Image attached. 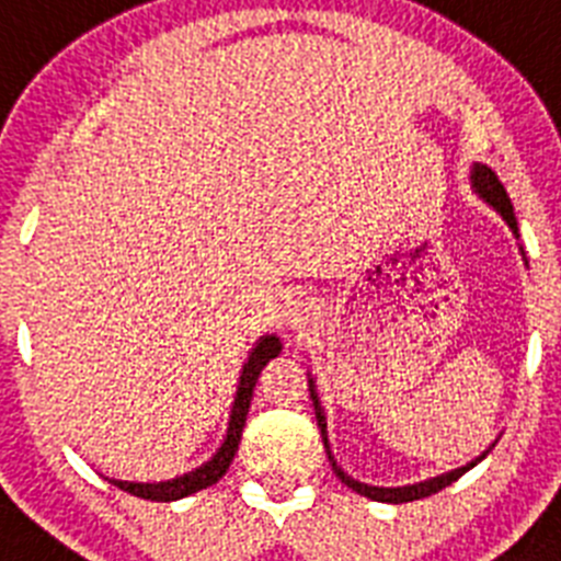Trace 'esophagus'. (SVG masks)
I'll use <instances>...</instances> for the list:
<instances>
[{
    "label": "esophagus",
    "instance_id": "34e87169",
    "mask_svg": "<svg viewBox=\"0 0 561 561\" xmlns=\"http://www.w3.org/2000/svg\"><path fill=\"white\" fill-rule=\"evenodd\" d=\"M308 317H310L308 302H294V308H290V313H288L290 328H302V324L308 322Z\"/></svg>",
    "mask_w": 561,
    "mask_h": 561
}]
</instances>
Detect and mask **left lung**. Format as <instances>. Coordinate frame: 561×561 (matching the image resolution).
Instances as JSON below:
<instances>
[{
    "mask_svg": "<svg viewBox=\"0 0 561 561\" xmlns=\"http://www.w3.org/2000/svg\"><path fill=\"white\" fill-rule=\"evenodd\" d=\"M470 187L482 196L488 205H491L493 210H496L502 219L507 222V228L513 230V237L519 239V225H516V214H513V205H511V196H507L505 185L499 182L496 173L488 168V164H473L470 168ZM308 388H310V399H313V411H317V422H319V431H322V442H324V448H328V422H324V411H322V404H319V397H317V385H313V379H308ZM491 450V448H488ZM488 450H484L482 456H477L473 462H468L465 468H456L450 470V473H442V477H433V479H425V482H416V484H404V488H376V484H365L359 482V479H353L347 477L345 470L339 468L336 462H333V456H331V448H328V459H331L333 465V473H336L342 482L351 488V491H356L359 496H368L374 499V502H390V505H402V502H416V499H425L431 496V493H439L442 488H448V484H454L456 479L465 477L470 468L477 462H482L484 456H488Z\"/></svg>",
    "mask_w": 561,
    "mask_h": 561,
    "instance_id": "8db88e82",
    "label": "left lung"
}]
</instances>
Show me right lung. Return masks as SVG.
Wrapping results in <instances>:
<instances>
[{
    "label": "right lung",
    "instance_id": "obj_1",
    "mask_svg": "<svg viewBox=\"0 0 561 561\" xmlns=\"http://www.w3.org/2000/svg\"><path fill=\"white\" fill-rule=\"evenodd\" d=\"M282 351L279 336H262L253 345L251 356L242 365V374H239V385H237V397H233V408H230V422H228V436H225L222 448L216 450L214 459L202 465V468L191 470L185 477L168 479V482H122V479H111L119 491H128L134 496L150 499V502H176V499H185L191 493L202 491V488H210L219 479L228 473L230 462H233V456L239 450V442H242V427L244 419H248V408H251L253 399V388H256V379L262 374L267 362L276 359Z\"/></svg>",
    "mask_w": 561,
    "mask_h": 561
}]
</instances>
